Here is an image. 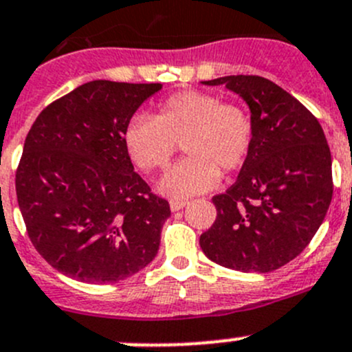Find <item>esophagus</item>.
Listing matches in <instances>:
<instances>
[{"label": "esophagus", "mask_w": 352, "mask_h": 352, "mask_svg": "<svg viewBox=\"0 0 352 352\" xmlns=\"http://www.w3.org/2000/svg\"><path fill=\"white\" fill-rule=\"evenodd\" d=\"M186 206L187 201H184V199H172V201H170V209H172L173 212L180 211V209H184Z\"/></svg>", "instance_id": "obj_1"}]
</instances>
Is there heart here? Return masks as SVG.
<instances>
[{
  "label": "heart",
  "mask_w": 352,
  "mask_h": 352,
  "mask_svg": "<svg viewBox=\"0 0 352 352\" xmlns=\"http://www.w3.org/2000/svg\"><path fill=\"white\" fill-rule=\"evenodd\" d=\"M122 141L134 165L144 172L165 168L182 143L187 158L166 170L158 190L186 199L211 190L219 170L233 173L242 168L254 144V122L240 104L223 102L209 91L184 90L165 98L155 117H131Z\"/></svg>",
  "instance_id": "obj_1"
}]
</instances>
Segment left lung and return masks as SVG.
Returning <instances> with one entry per match:
<instances>
[{
    "mask_svg": "<svg viewBox=\"0 0 352 352\" xmlns=\"http://www.w3.org/2000/svg\"><path fill=\"white\" fill-rule=\"evenodd\" d=\"M243 98L254 122V144L236 182L212 197L216 221L199 239L223 267L271 272L310 243L332 201V156L324 129L303 104L262 76H223Z\"/></svg>",
    "mask_w": 352,
    "mask_h": 352,
    "instance_id": "1",
    "label": "left lung"
}]
</instances>
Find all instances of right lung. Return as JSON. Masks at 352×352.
<instances>
[{
    "mask_svg": "<svg viewBox=\"0 0 352 352\" xmlns=\"http://www.w3.org/2000/svg\"><path fill=\"white\" fill-rule=\"evenodd\" d=\"M160 90L94 80L47 105L28 131L16 199L30 242L61 274L107 285L158 254L170 206L134 172L122 133Z\"/></svg>",
    "mask_w": 352,
    "mask_h": 352,
    "instance_id": "1",
    "label": "right lung"
}]
</instances>
